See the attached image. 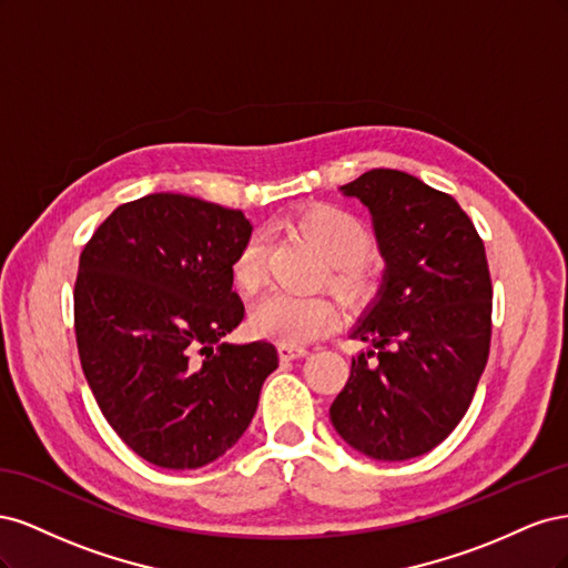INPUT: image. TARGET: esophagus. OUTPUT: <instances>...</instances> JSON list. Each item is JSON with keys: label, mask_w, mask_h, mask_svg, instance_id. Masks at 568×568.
I'll return each mask as SVG.
<instances>
[{"label": "esophagus", "mask_w": 568, "mask_h": 568, "mask_svg": "<svg viewBox=\"0 0 568 568\" xmlns=\"http://www.w3.org/2000/svg\"><path fill=\"white\" fill-rule=\"evenodd\" d=\"M307 355V348L303 346H280V357L282 359H298V357H305Z\"/></svg>", "instance_id": "34e87169"}]
</instances>
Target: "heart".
I'll use <instances>...</instances> for the list:
<instances>
[{"instance_id":"1","label":"heart","mask_w":568,"mask_h":568,"mask_svg":"<svg viewBox=\"0 0 568 568\" xmlns=\"http://www.w3.org/2000/svg\"><path fill=\"white\" fill-rule=\"evenodd\" d=\"M291 230L311 244L326 263V284L348 305H365L379 288V267L369 255L372 234L351 211L334 203L307 205L291 220ZM232 282L244 296H253L265 282L263 239L251 234L232 261ZM338 320L334 301L324 296L294 298L270 296L251 313L255 336L280 341L284 346H303L326 332Z\"/></svg>"}]
</instances>
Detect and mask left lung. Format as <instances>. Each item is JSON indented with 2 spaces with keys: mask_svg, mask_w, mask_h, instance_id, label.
<instances>
[{
  "mask_svg": "<svg viewBox=\"0 0 568 568\" xmlns=\"http://www.w3.org/2000/svg\"><path fill=\"white\" fill-rule=\"evenodd\" d=\"M363 201L386 263L353 338L369 351L329 407L351 448L400 462L434 450L469 409L490 351L493 286L484 242L459 203L400 170L343 184Z\"/></svg>",
  "mask_w": 568,
  "mask_h": 568,
  "instance_id": "1",
  "label": "left lung"
}]
</instances>
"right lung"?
<instances>
[{
    "label": "right lung",
    "instance_id": "obj_1",
    "mask_svg": "<svg viewBox=\"0 0 568 568\" xmlns=\"http://www.w3.org/2000/svg\"><path fill=\"white\" fill-rule=\"evenodd\" d=\"M242 211L184 194L118 205L80 253L75 338L99 409L130 450L199 469L248 428L277 369L267 341L220 343L244 320L232 261Z\"/></svg>",
    "mask_w": 568,
    "mask_h": 568
}]
</instances>
